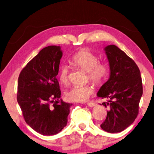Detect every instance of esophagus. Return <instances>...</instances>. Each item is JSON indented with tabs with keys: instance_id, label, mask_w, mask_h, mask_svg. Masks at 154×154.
<instances>
[{
	"instance_id": "obj_1",
	"label": "esophagus",
	"mask_w": 154,
	"mask_h": 154,
	"mask_svg": "<svg viewBox=\"0 0 154 154\" xmlns=\"http://www.w3.org/2000/svg\"><path fill=\"white\" fill-rule=\"evenodd\" d=\"M87 105L89 106H96V104L94 103H88Z\"/></svg>"
}]
</instances>
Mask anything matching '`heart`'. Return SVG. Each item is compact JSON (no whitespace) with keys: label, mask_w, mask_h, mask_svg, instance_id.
I'll list each match as a JSON object with an SVG mask.
<instances>
[{"label":"heart","mask_w":154,"mask_h":154,"mask_svg":"<svg viewBox=\"0 0 154 154\" xmlns=\"http://www.w3.org/2000/svg\"><path fill=\"white\" fill-rule=\"evenodd\" d=\"M71 63L75 67L87 72L88 79L96 85L101 84L108 75L109 69L105 63H98L94 54L86 49L76 52L71 59ZM58 79L62 84L69 82V69L65 65L60 68ZM94 92L90 85L73 86L65 92V98L70 102H85Z\"/></svg>","instance_id":"b5f03b06"}]
</instances>
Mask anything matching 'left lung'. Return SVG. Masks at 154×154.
<instances>
[{"label": "left lung", "instance_id": "left-lung-1", "mask_svg": "<svg viewBox=\"0 0 154 154\" xmlns=\"http://www.w3.org/2000/svg\"><path fill=\"white\" fill-rule=\"evenodd\" d=\"M104 51L110 74L97 96L107 99L102 105L109 111L100 127L109 133H117L130 126L137 117L143 95L142 80L136 63L118 47L109 45Z\"/></svg>", "mask_w": 154, "mask_h": 154}]
</instances>
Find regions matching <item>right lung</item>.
<instances>
[{"mask_svg": "<svg viewBox=\"0 0 154 154\" xmlns=\"http://www.w3.org/2000/svg\"><path fill=\"white\" fill-rule=\"evenodd\" d=\"M62 56L60 46L46 47L28 62L18 78L17 100L25 121L45 136L58 134L66 126L72 106L59 100L61 91L56 76Z\"/></svg>", "mask_w": 154, "mask_h": 154, "instance_id": "right-lung-1", "label": "right lung"}]
</instances>
